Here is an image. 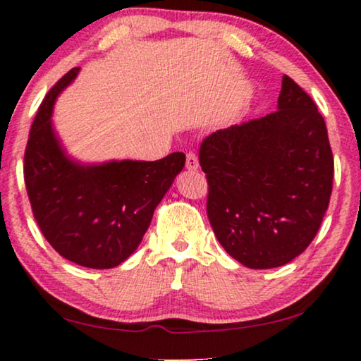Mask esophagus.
I'll list each match as a JSON object with an SVG mask.
<instances>
[{"label": "esophagus", "instance_id": "esophagus-1", "mask_svg": "<svg viewBox=\"0 0 361 361\" xmlns=\"http://www.w3.org/2000/svg\"><path fill=\"white\" fill-rule=\"evenodd\" d=\"M185 167L189 171H197V169H199V159H197V156L194 154V152H189V154H187Z\"/></svg>", "mask_w": 361, "mask_h": 361}]
</instances>
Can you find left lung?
<instances>
[{"mask_svg":"<svg viewBox=\"0 0 361 361\" xmlns=\"http://www.w3.org/2000/svg\"><path fill=\"white\" fill-rule=\"evenodd\" d=\"M199 159L214 233L246 268L288 264L317 235L334 156L322 115L290 77H283L278 110L212 133Z\"/></svg>","mask_w":361,"mask_h":361,"instance_id":"8db88e82","label":"left lung"}]
</instances>
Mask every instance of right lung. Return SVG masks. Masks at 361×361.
Here are the masks:
<instances>
[{
    "label": "right lung",
    "instance_id": "1",
    "mask_svg": "<svg viewBox=\"0 0 361 361\" xmlns=\"http://www.w3.org/2000/svg\"><path fill=\"white\" fill-rule=\"evenodd\" d=\"M77 73L78 68L67 72L39 106L24 152V182L34 219L52 248L75 264L110 269L140 246L185 154L102 164L73 161L51 116L59 93Z\"/></svg>",
    "mask_w": 361,
    "mask_h": 361
}]
</instances>
